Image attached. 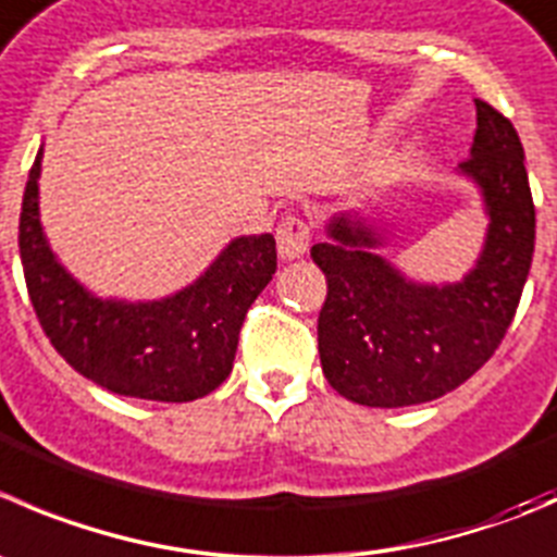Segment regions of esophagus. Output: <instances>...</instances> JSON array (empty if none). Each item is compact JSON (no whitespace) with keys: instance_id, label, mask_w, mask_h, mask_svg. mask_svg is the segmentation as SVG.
<instances>
[{"instance_id":"1","label":"esophagus","mask_w":557,"mask_h":557,"mask_svg":"<svg viewBox=\"0 0 557 557\" xmlns=\"http://www.w3.org/2000/svg\"><path fill=\"white\" fill-rule=\"evenodd\" d=\"M307 247H310V228H307L305 220L296 218V214L285 218L277 228L280 258L283 261H296V258L305 256Z\"/></svg>"}]
</instances>
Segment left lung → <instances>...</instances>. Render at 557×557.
Listing matches in <instances>:
<instances>
[{"label":"left lung","mask_w":557,"mask_h":557,"mask_svg":"<svg viewBox=\"0 0 557 557\" xmlns=\"http://www.w3.org/2000/svg\"><path fill=\"white\" fill-rule=\"evenodd\" d=\"M482 193L487 234L457 283H419L377 256L386 239L356 212L334 214L312 261L329 294L318 354L337 394L367 408H405L466 383L504 339L533 261L536 209L515 124L476 100L471 158L457 165Z\"/></svg>","instance_id":"left-lung-1"}]
</instances>
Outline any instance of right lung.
I'll return each instance as SVG.
<instances>
[{
	"label": "right lung",
	"instance_id": "obj_1",
	"mask_svg": "<svg viewBox=\"0 0 557 557\" xmlns=\"http://www.w3.org/2000/svg\"><path fill=\"white\" fill-rule=\"evenodd\" d=\"M40 165L42 147L21 203L18 247L32 307L59 356L122 397L190 403L214 392L231 375L247 310L277 272L274 236H236L196 283L163 299H100L48 245Z\"/></svg>",
	"mask_w": 557,
	"mask_h": 557
}]
</instances>
